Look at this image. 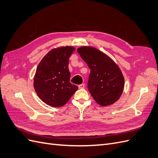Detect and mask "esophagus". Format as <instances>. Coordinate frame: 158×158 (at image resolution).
Wrapping results in <instances>:
<instances>
[{
	"mask_svg": "<svg viewBox=\"0 0 158 158\" xmlns=\"http://www.w3.org/2000/svg\"><path fill=\"white\" fill-rule=\"evenodd\" d=\"M84 87H85V85H84V84H80V85H78V88H79V89H84Z\"/></svg>",
	"mask_w": 158,
	"mask_h": 158,
	"instance_id": "1",
	"label": "esophagus"
}]
</instances>
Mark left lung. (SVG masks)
I'll return each mask as SVG.
<instances>
[{
	"instance_id": "left-lung-1",
	"label": "left lung",
	"mask_w": 158,
	"mask_h": 158,
	"mask_svg": "<svg viewBox=\"0 0 158 158\" xmlns=\"http://www.w3.org/2000/svg\"><path fill=\"white\" fill-rule=\"evenodd\" d=\"M77 51L90 69L88 88L95 101L102 106L116 102L125 86V78L118 66L95 47H80Z\"/></svg>"
}]
</instances>
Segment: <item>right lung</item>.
Here are the masks:
<instances>
[{"instance_id":"obj_1","label":"right lung","mask_w":158,"mask_h":158,"mask_svg":"<svg viewBox=\"0 0 158 158\" xmlns=\"http://www.w3.org/2000/svg\"><path fill=\"white\" fill-rule=\"evenodd\" d=\"M75 49L73 46L52 49L37 66L33 87L38 97L49 106H63L78 89L70 82L69 69V58Z\"/></svg>"}]
</instances>
